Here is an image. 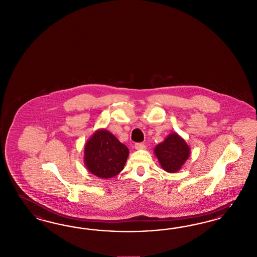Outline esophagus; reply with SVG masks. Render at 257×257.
Returning <instances> with one entry per match:
<instances>
[{
    "instance_id": "34e87169",
    "label": "esophagus",
    "mask_w": 257,
    "mask_h": 257,
    "mask_svg": "<svg viewBox=\"0 0 257 257\" xmlns=\"http://www.w3.org/2000/svg\"><path fill=\"white\" fill-rule=\"evenodd\" d=\"M135 148L137 150H142V149H145V145L143 143H136Z\"/></svg>"
}]
</instances>
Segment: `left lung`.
Segmentation results:
<instances>
[{"instance_id": "obj_1", "label": "left lung", "mask_w": 257, "mask_h": 257, "mask_svg": "<svg viewBox=\"0 0 257 257\" xmlns=\"http://www.w3.org/2000/svg\"><path fill=\"white\" fill-rule=\"evenodd\" d=\"M156 157L164 171L174 173L181 170L190 155V148L178 134L171 133L155 148Z\"/></svg>"}]
</instances>
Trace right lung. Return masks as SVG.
<instances>
[{
    "label": "right lung",
    "instance_id": "1",
    "mask_svg": "<svg viewBox=\"0 0 257 257\" xmlns=\"http://www.w3.org/2000/svg\"><path fill=\"white\" fill-rule=\"evenodd\" d=\"M129 150L105 129L94 133L84 150L86 169L97 177L108 179L116 176L124 168Z\"/></svg>",
    "mask_w": 257,
    "mask_h": 257
}]
</instances>
